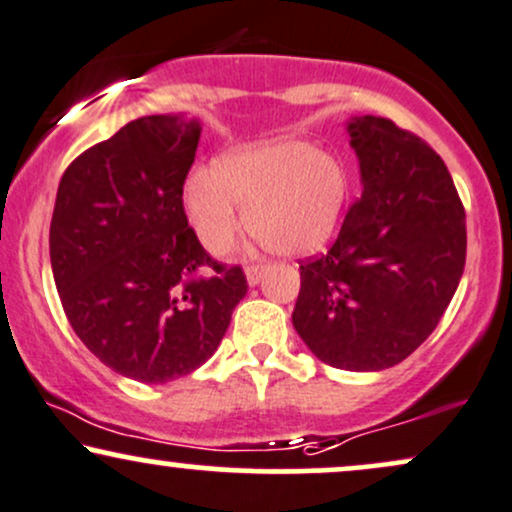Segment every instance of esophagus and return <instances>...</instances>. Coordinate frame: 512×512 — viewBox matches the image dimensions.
Wrapping results in <instances>:
<instances>
[{"label":"esophagus","mask_w":512,"mask_h":512,"mask_svg":"<svg viewBox=\"0 0 512 512\" xmlns=\"http://www.w3.org/2000/svg\"><path fill=\"white\" fill-rule=\"evenodd\" d=\"M267 272H269V264L267 262H252V264H248V269H245L250 286H257V283L262 281V276L267 274Z\"/></svg>","instance_id":"esophagus-1"}]
</instances>
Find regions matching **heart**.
Instances as JSON below:
<instances>
[{
	"label": "heart",
	"instance_id": "obj_1",
	"mask_svg": "<svg viewBox=\"0 0 512 512\" xmlns=\"http://www.w3.org/2000/svg\"><path fill=\"white\" fill-rule=\"evenodd\" d=\"M350 197L341 159L305 140H274L195 169L183 186L190 226L207 250L224 252L245 221L264 248L305 255L331 238Z\"/></svg>",
	"mask_w": 512,
	"mask_h": 512
}]
</instances>
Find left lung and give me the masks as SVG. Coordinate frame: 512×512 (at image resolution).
Segmentation results:
<instances>
[{
	"label": "left lung",
	"instance_id": "8db88e82",
	"mask_svg": "<svg viewBox=\"0 0 512 512\" xmlns=\"http://www.w3.org/2000/svg\"><path fill=\"white\" fill-rule=\"evenodd\" d=\"M362 197L300 264L293 326L326 365L377 372L427 341L465 269V207L443 159L391 119L348 123Z\"/></svg>",
	"mask_w": 512,
	"mask_h": 512
}]
</instances>
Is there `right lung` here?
Wrapping results in <instances>:
<instances>
[{
	"label": "right lung",
	"mask_w": 512,
	"mask_h": 512,
	"mask_svg": "<svg viewBox=\"0 0 512 512\" xmlns=\"http://www.w3.org/2000/svg\"><path fill=\"white\" fill-rule=\"evenodd\" d=\"M200 123L143 116L61 176L49 260L66 319L92 355L143 384L205 365L248 293L240 264L202 248L183 209Z\"/></svg>",
	"instance_id": "add662e5"
}]
</instances>
